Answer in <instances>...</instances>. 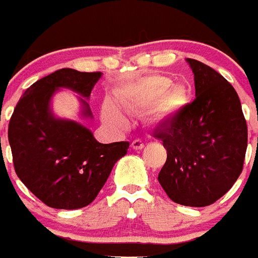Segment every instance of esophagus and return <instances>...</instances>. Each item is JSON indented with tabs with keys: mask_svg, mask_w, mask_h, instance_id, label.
Returning <instances> with one entry per match:
<instances>
[{
	"mask_svg": "<svg viewBox=\"0 0 258 258\" xmlns=\"http://www.w3.org/2000/svg\"><path fill=\"white\" fill-rule=\"evenodd\" d=\"M132 147H133L134 150H142L143 147H145V143L141 140H134L133 142H132Z\"/></svg>",
	"mask_w": 258,
	"mask_h": 258,
	"instance_id": "obj_1",
	"label": "esophagus"
}]
</instances>
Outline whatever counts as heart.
Returning a JSON list of instances; mask_svg holds the SVG:
<instances>
[{
    "mask_svg": "<svg viewBox=\"0 0 258 258\" xmlns=\"http://www.w3.org/2000/svg\"><path fill=\"white\" fill-rule=\"evenodd\" d=\"M173 81L166 76L155 75L146 77L136 85L125 90L121 95V103L129 111H140L152 107L160 101L157 111L160 115H168L174 109L181 108L187 102V94L181 88L169 90ZM102 115L106 121L116 125H125L126 118L117 106L111 101H104Z\"/></svg>",
    "mask_w": 258,
    "mask_h": 258,
    "instance_id": "heart-1",
    "label": "heart"
}]
</instances>
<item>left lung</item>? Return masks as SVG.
Instances as JSON below:
<instances>
[{"mask_svg":"<svg viewBox=\"0 0 258 258\" xmlns=\"http://www.w3.org/2000/svg\"><path fill=\"white\" fill-rule=\"evenodd\" d=\"M186 60L197 98L154 133L166 149L157 179L177 204L207 207L222 198L243 170L247 121L231 84L202 61Z\"/></svg>","mask_w":258,"mask_h":258,"instance_id":"1","label":"left lung"}]
</instances>
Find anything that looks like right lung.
<instances>
[{"label": "right lung", "mask_w": 258, "mask_h": 258, "mask_svg": "<svg viewBox=\"0 0 258 258\" xmlns=\"http://www.w3.org/2000/svg\"><path fill=\"white\" fill-rule=\"evenodd\" d=\"M101 72L61 68L36 81L20 97L9 122L15 173L36 198L55 209L89 206L103 187L129 142L99 143L79 122L59 120L50 111L58 88L89 98ZM84 115L92 116L85 99Z\"/></svg>", "instance_id": "add662e5"}]
</instances>
